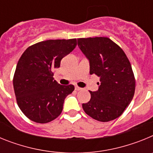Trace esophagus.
<instances>
[{
    "mask_svg": "<svg viewBox=\"0 0 153 153\" xmlns=\"http://www.w3.org/2000/svg\"><path fill=\"white\" fill-rule=\"evenodd\" d=\"M82 90V88H80V87H79V86H76L75 87V90L76 91H79V90Z\"/></svg>",
    "mask_w": 153,
    "mask_h": 153,
    "instance_id": "34e87169",
    "label": "esophagus"
}]
</instances>
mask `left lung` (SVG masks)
<instances>
[{"mask_svg":"<svg viewBox=\"0 0 153 153\" xmlns=\"http://www.w3.org/2000/svg\"><path fill=\"white\" fill-rule=\"evenodd\" d=\"M81 51L90 60V74L100 77L97 91L82 106L86 114L100 122L118 118L132 101L136 79L130 62L122 48L108 37L77 39Z\"/></svg>","mask_w":153,"mask_h":153,"instance_id":"obj_1","label":"left lung"}]
</instances>
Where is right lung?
Segmentation results:
<instances>
[{
  "label": "right lung",
  "mask_w": 153,
  "mask_h": 153,
  "mask_svg": "<svg viewBox=\"0 0 153 153\" xmlns=\"http://www.w3.org/2000/svg\"><path fill=\"white\" fill-rule=\"evenodd\" d=\"M76 46V39L48 40L30 46L16 67L13 85L17 105L29 120L47 123L57 118L65 98L74 90L53 79V70Z\"/></svg>",
  "instance_id": "add662e5"
}]
</instances>
